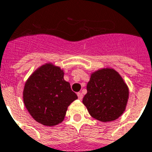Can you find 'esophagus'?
<instances>
[{
  "label": "esophagus",
  "mask_w": 152,
  "mask_h": 152,
  "mask_svg": "<svg viewBox=\"0 0 152 152\" xmlns=\"http://www.w3.org/2000/svg\"><path fill=\"white\" fill-rule=\"evenodd\" d=\"M77 97H78V99H83V93L82 92H77Z\"/></svg>",
  "instance_id": "1"
}]
</instances>
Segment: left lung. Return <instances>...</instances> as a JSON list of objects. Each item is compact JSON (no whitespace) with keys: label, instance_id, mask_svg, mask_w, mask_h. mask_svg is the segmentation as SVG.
<instances>
[{"label":"left lung","instance_id":"8db88e82","mask_svg":"<svg viewBox=\"0 0 152 152\" xmlns=\"http://www.w3.org/2000/svg\"><path fill=\"white\" fill-rule=\"evenodd\" d=\"M87 90L83 103L96 120L113 121L125 111L129 90L122 77L113 69H102L93 73Z\"/></svg>","mask_w":152,"mask_h":152}]
</instances>
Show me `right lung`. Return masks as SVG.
<instances>
[{
    "mask_svg": "<svg viewBox=\"0 0 152 152\" xmlns=\"http://www.w3.org/2000/svg\"><path fill=\"white\" fill-rule=\"evenodd\" d=\"M77 99L64 72L52 64H46L35 71L26 81L23 101L36 121L53 126L63 121L68 106Z\"/></svg>",
    "mask_w": 152,
    "mask_h": 152,
    "instance_id": "right-lung-1",
    "label": "right lung"
}]
</instances>
